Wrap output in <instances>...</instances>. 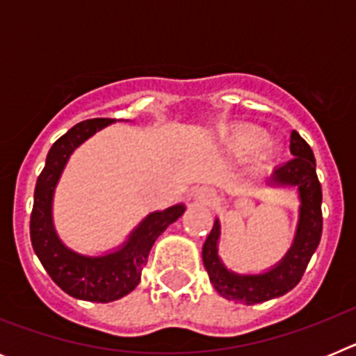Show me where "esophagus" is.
I'll return each mask as SVG.
<instances>
[{"label": "esophagus", "instance_id": "1", "mask_svg": "<svg viewBox=\"0 0 356 356\" xmlns=\"http://www.w3.org/2000/svg\"><path fill=\"white\" fill-rule=\"evenodd\" d=\"M194 200L203 203V205H213L216 193H213V188L210 187H197L196 191H194Z\"/></svg>", "mask_w": 356, "mask_h": 356}]
</instances>
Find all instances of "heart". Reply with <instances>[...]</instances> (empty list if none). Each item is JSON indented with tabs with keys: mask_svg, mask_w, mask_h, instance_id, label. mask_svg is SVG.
<instances>
[{
	"mask_svg": "<svg viewBox=\"0 0 356 356\" xmlns=\"http://www.w3.org/2000/svg\"><path fill=\"white\" fill-rule=\"evenodd\" d=\"M234 143L235 146L242 147V149H253L264 143V135L259 131H242V134L235 135Z\"/></svg>",
	"mask_w": 356,
	"mask_h": 356,
	"instance_id": "heart-1",
	"label": "heart"
}]
</instances>
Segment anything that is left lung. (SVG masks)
<instances>
[{"label":"left lung","mask_w":356,"mask_h":356,"mask_svg":"<svg viewBox=\"0 0 356 356\" xmlns=\"http://www.w3.org/2000/svg\"><path fill=\"white\" fill-rule=\"evenodd\" d=\"M291 153L294 159L273 171L267 185L294 187L300 197V219L296 226L292 246L278 264L257 275H241L222 264L219 257L221 222L213 221L209 237L203 244V264L209 273L210 284L222 298L235 303L254 305L275 300L300 284L301 276L317 250L323 234V191L317 180L316 159L312 147L296 130L291 134Z\"/></svg>","instance_id":"obj_1"}]
</instances>
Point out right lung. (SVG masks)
Returning <instances> with one entry per match:
<instances>
[{
	"label": "right lung",
	"mask_w": 356,
	"mask_h": 356,
	"mask_svg": "<svg viewBox=\"0 0 356 356\" xmlns=\"http://www.w3.org/2000/svg\"><path fill=\"white\" fill-rule=\"evenodd\" d=\"M112 122L115 119H87L74 124L53 144L46 165L37 178L30 217L31 246L53 282L65 294L94 303H110L130 294L139 285L143 267L159 235L185 212L184 203H178L147 213L118 250L105 254L78 253L60 241L53 225L56 184L72 151Z\"/></svg>",
	"instance_id": "1"
}]
</instances>
